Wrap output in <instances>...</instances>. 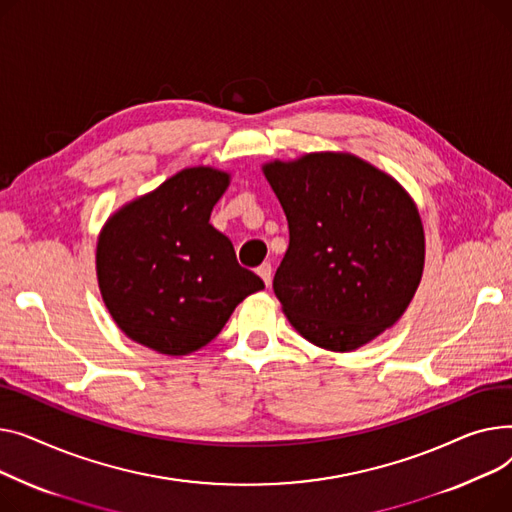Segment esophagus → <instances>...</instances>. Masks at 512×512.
Here are the masks:
<instances>
[{
  "instance_id": "1",
  "label": "esophagus",
  "mask_w": 512,
  "mask_h": 512,
  "mask_svg": "<svg viewBox=\"0 0 512 512\" xmlns=\"http://www.w3.org/2000/svg\"><path fill=\"white\" fill-rule=\"evenodd\" d=\"M258 275H260V279L264 281V285L270 287V283H273V266H270L268 262L260 264V266H258Z\"/></svg>"
}]
</instances>
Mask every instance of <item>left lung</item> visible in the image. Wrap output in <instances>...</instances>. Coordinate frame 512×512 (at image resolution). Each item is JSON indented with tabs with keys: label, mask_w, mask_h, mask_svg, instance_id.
Listing matches in <instances>:
<instances>
[{
	"label": "left lung",
	"mask_w": 512,
	"mask_h": 512,
	"mask_svg": "<svg viewBox=\"0 0 512 512\" xmlns=\"http://www.w3.org/2000/svg\"><path fill=\"white\" fill-rule=\"evenodd\" d=\"M289 223L273 289L291 326L326 351H355L393 326L424 275L426 237L409 192L351 153L262 165Z\"/></svg>",
	"instance_id": "1"
}]
</instances>
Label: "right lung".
<instances>
[{
	"instance_id": "right-lung-1",
	"label": "right lung",
	"mask_w": 512,
	"mask_h": 512,
	"mask_svg": "<svg viewBox=\"0 0 512 512\" xmlns=\"http://www.w3.org/2000/svg\"><path fill=\"white\" fill-rule=\"evenodd\" d=\"M229 182L215 167L182 169L103 225L99 289L132 341L165 355L194 353L221 333L237 304L264 289L208 223Z\"/></svg>"
}]
</instances>
